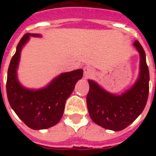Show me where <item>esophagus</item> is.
<instances>
[{
	"mask_svg": "<svg viewBox=\"0 0 156 156\" xmlns=\"http://www.w3.org/2000/svg\"><path fill=\"white\" fill-rule=\"evenodd\" d=\"M93 74V69L90 67H88V66H86L83 68V75H84V78H89Z\"/></svg>",
	"mask_w": 156,
	"mask_h": 156,
	"instance_id": "obj_1",
	"label": "esophagus"
}]
</instances>
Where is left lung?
Returning a JSON list of instances; mask_svg holds the SVG:
<instances>
[{"label": "left lung", "instance_id": "obj_1", "mask_svg": "<svg viewBox=\"0 0 156 156\" xmlns=\"http://www.w3.org/2000/svg\"><path fill=\"white\" fill-rule=\"evenodd\" d=\"M134 47L140 53L137 80L122 94H114L94 80H88L87 106L91 119L101 127L114 131L124 129L144 110L149 95L150 73L145 52L138 41Z\"/></svg>", "mask_w": 156, "mask_h": 156}]
</instances>
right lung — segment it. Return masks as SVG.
Segmentation results:
<instances>
[{"label":"right lung","instance_id":"right-lung-1","mask_svg":"<svg viewBox=\"0 0 156 156\" xmlns=\"http://www.w3.org/2000/svg\"><path fill=\"white\" fill-rule=\"evenodd\" d=\"M30 37H40V34L27 33L22 37L12 57L6 81L9 104L16 115L32 129H45L54 126L63 115L65 103L74 89L77 82L83 78V69L63 73L39 89L23 87L17 78V69L22 48Z\"/></svg>","mask_w":156,"mask_h":156}]
</instances>
